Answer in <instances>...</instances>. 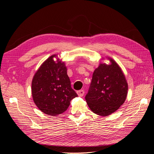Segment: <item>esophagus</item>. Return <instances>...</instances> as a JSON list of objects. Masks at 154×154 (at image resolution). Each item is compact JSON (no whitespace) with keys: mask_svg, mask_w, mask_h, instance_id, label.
Instances as JSON below:
<instances>
[{"mask_svg":"<svg viewBox=\"0 0 154 154\" xmlns=\"http://www.w3.org/2000/svg\"><path fill=\"white\" fill-rule=\"evenodd\" d=\"M84 93H85V92H84V90H80V91H78L77 92V94H78V95L79 97H82L84 95Z\"/></svg>","mask_w":154,"mask_h":154,"instance_id":"34e87169","label":"esophagus"}]
</instances>
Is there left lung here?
<instances>
[{"instance_id":"obj_1","label":"left lung","mask_w":154,"mask_h":154,"mask_svg":"<svg viewBox=\"0 0 154 154\" xmlns=\"http://www.w3.org/2000/svg\"><path fill=\"white\" fill-rule=\"evenodd\" d=\"M111 63H101L93 73L85 95L88 106L95 114L107 116L116 111L125 102L128 85L124 74L112 59Z\"/></svg>"}]
</instances>
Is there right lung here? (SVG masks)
I'll return each instance as SVG.
<instances>
[{
  "mask_svg": "<svg viewBox=\"0 0 154 154\" xmlns=\"http://www.w3.org/2000/svg\"><path fill=\"white\" fill-rule=\"evenodd\" d=\"M55 55L48 57L38 69L32 82V97L42 112L57 116L66 111L78 95L71 87L67 68Z\"/></svg>",
  "mask_w": 154,
  "mask_h": 154,
  "instance_id": "add662e5",
  "label": "right lung"
}]
</instances>
